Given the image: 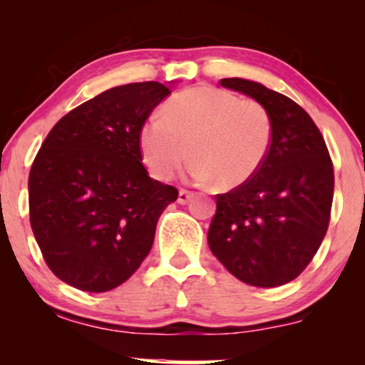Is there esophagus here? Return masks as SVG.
I'll return each instance as SVG.
<instances>
[{"mask_svg":"<svg viewBox=\"0 0 365 365\" xmlns=\"http://www.w3.org/2000/svg\"><path fill=\"white\" fill-rule=\"evenodd\" d=\"M192 197H194V192L187 190V188H180V192H178V202L180 204H187Z\"/></svg>","mask_w":365,"mask_h":365,"instance_id":"34e87169","label":"esophagus"}]
</instances>
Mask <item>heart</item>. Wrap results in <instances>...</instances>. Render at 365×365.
<instances>
[{
  "label": "heart",
  "mask_w": 365,
  "mask_h": 365,
  "mask_svg": "<svg viewBox=\"0 0 365 365\" xmlns=\"http://www.w3.org/2000/svg\"><path fill=\"white\" fill-rule=\"evenodd\" d=\"M271 142L273 121L266 108L216 87L178 92L140 132L142 156L154 177L171 178L190 154L192 177L215 178L223 190L244 185L257 173Z\"/></svg>",
  "instance_id": "heart-1"
}]
</instances>
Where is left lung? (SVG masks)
Segmentation results:
<instances>
[{"instance_id":"8db88e82","label":"left lung","mask_w":365,"mask_h":365,"mask_svg":"<svg viewBox=\"0 0 365 365\" xmlns=\"http://www.w3.org/2000/svg\"><path fill=\"white\" fill-rule=\"evenodd\" d=\"M220 83L266 108L273 142L249 182L216 195L209 249L240 282L282 287L309 266L328 232L333 161L319 128L290 98L244 78Z\"/></svg>"}]
</instances>
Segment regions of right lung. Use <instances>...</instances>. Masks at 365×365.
Masks as SVG:
<instances>
[{
  "mask_svg": "<svg viewBox=\"0 0 365 365\" xmlns=\"http://www.w3.org/2000/svg\"><path fill=\"white\" fill-rule=\"evenodd\" d=\"M170 89L113 87L66 113L29 173V216L49 269L83 292L116 288L148 257L178 190L150 178L140 132Z\"/></svg>",
  "mask_w": 365,
  "mask_h": 365,
  "instance_id": "add662e5",
  "label": "right lung"
}]
</instances>
